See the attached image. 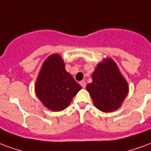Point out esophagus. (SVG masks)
I'll list each match as a JSON object with an SVG mask.
<instances>
[{
	"label": "esophagus",
	"instance_id": "obj_1",
	"mask_svg": "<svg viewBox=\"0 0 151 151\" xmlns=\"http://www.w3.org/2000/svg\"><path fill=\"white\" fill-rule=\"evenodd\" d=\"M80 85L82 86V88H83L86 87V82H85V81H80Z\"/></svg>",
	"mask_w": 151,
	"mask_h": 151
}]
</instances>
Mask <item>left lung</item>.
Returning a JSON list of instances; mask_svg holds the SVG:
<instances>
[{"instance_id": "1", "label": "left lung", "mask_w": 151, "mask_h": 151, "mask_svg": "<svg viewBox=\"0 0 151 151\" xmlns=\"http://www.w3.org/2000/svg\"><path fill=\"white\" fill-rule=\"evenodd\" d=\"M92 78L86 88L96 107L104 113L121 107L128 95L129 86L116 63L110 58L104 59L97 64Z\"/></svg>"}]
</instances>
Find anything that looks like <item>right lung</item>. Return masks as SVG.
Wrapping results in <instances>:
<instances>
[{"instance_id": "add662e5", "label": "right lung", "mask_w": 151, "mask_h": 151, "mask_svg": "<svg viewBox=\"0 0 151 151\" xmlns=\"http://www.w3.org/2000/svg\"><path fill=\"white\" fill-rule=\"evenodd\" d=\"M82 88L65 69L62 57L51 55L44 61L35 83V93L44 106L55 112L65 109Z\"/></svg>"}]
</instances>
